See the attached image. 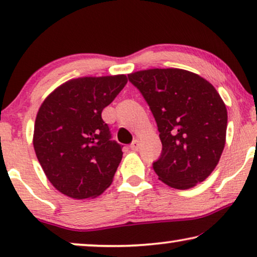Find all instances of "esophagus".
<instances>
[{"instance_id":"esophagus-1","label":"esophagus","mask_w":257,"mask_h":257,"mask_svg":"<svg viewBox=\"0 0 257 257\" xmlns=\"http://www.w3.org/2000/svg\"><path fill=\"white\" fill-rule=\"evenodd\" d=\"M130 147H131L132 151H137V150H138V149H139V142H138V140H137V139L133 140L131 145H130Z\"/></svg>"}]
</instances>
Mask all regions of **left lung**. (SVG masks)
<instances>
[{"label":"left lung","mask_w":257,"mask_h":257,"mask_svg":"<svg viewBox=\"0 0 257 257\" xmlns=\"http://www.w3.org/2000/svg\"><path fill=\"white\" fill-rule=\"evenodd\" d=\"M149 104L163 144L153 163L170 187L188 189L209 177L226 144L227 108L212 84L182 69H149L128 75Z\"/></svg>","instance_id":"left-lung-1"}]
</instances>
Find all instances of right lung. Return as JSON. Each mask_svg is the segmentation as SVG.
Returning <instances> with one entry per match:
<instances>
[{"mask_svg":"<svg viewBox=\"0 0 257 257\" xmlns=\"http://www.w3.org/2000/svg\"><path fill=\"white\" fill-rule=\"evenodd\" d=\"M126 83L125 75L82 77L62 84L42 103L34 149L49 181L62 194L96 198L111 185L122 152L111 140L101 112Z\"/></svg>","mask_w":257,"mask_h":257,"instance_id":"obj_1","label":"right lung"}]
</instances>
